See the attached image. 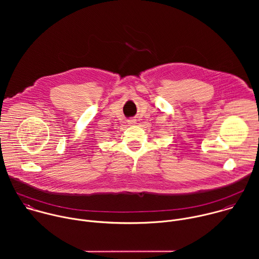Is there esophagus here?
Returning a JSON list of instances; mask_svg holds the SVG:
<instances>
[{
  "mask_svg": "<svg viewBox=\"0 0 259 259\" xmlns=\"http://www.w3.org/2000/svg\"><path fill=\"white\" fill-rule=\"evenodd\" d=\"M127 122H128V124H129V125H134V124L136 123V120H134V119H130V120H128Z\"/></svg>",
  "mask_w": 259,
  "mask_h": 259,
  "instance_id": "1",
  "label": "esophagus"
}]
</instances>
